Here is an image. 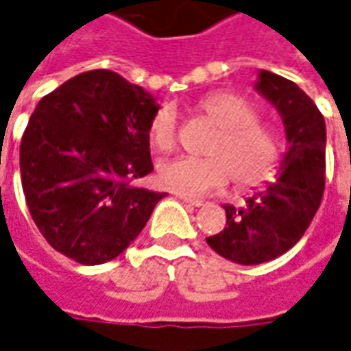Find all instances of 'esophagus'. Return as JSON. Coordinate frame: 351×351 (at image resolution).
I'll return each instance as SVG.
<instances>
[{"label":"esophagus","mask_w":351,"mask_h":351,"mask_svg":"<svg viewBox=\"0 0 351 351\" xmlns=\"http://www.w3.org/2000/svg\"><path fill=\"white\" fill-rule=\"evenodd\" d=\"M182 204H188V206H192V207H202L204 206V202H199V199H192V197H188V195H182V194H178L176 195Z\"/></svg>","instance_id":"34e87169"}]
</instances>
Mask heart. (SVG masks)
Listing matches in <instances>:
<instances>
[{
    "instance_id": "b5f03b06",
    "label": "heart",
    "mask_w": 351,
    "mask_h": 351,
    "mask_svg": "<svg viewBox=\"0 0 351 351\" xmlns=\"http://www.w3.org/2000/svg\"><path fill=\"white\" fill-rule=\"evenodd\" d=\"M199 111L221 128L207 149L206 159L176 157L157 167V184L176 194L195 197L221 190L232 176L236 186L254 188L276 175L282 159L280 138L261 125L252 101L230 92L213 94L199 101ZM157 152H171L176 144V115L171 107L157 109L147 126Z\"/></svg>"
}]
</instances>
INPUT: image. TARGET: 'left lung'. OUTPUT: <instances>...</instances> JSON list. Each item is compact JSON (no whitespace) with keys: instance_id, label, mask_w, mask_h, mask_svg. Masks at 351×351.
<instances>
[{"instance_id":"obj_1","label":"left lung","mask_w":351,"mask_h":351,"mask_svg":"<svg viewBox=\"0 0 351 351\" xmlns=\"http://www.w3.org/2000/svg\"><path fill=\"white\" fill-rule=\"evenodd\" d=\"M256 90L282 119L288 149L275 182L245 199L223 206L225 228L207 238L219 256L240 265H259L286 254L304 236L325 190V119L313 99L285 76L259 71Z\"/></svg>"}]
</instances>
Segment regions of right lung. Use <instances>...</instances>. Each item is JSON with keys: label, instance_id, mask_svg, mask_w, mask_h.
I'll return each mask as SVG.
<instances>
[{"label": "right lung", "instance_id": "obj_1", "mask_svg": "<svg viewBox=\"0 0 351 351\" xmlns=\"http://www.w3.org/2000/svg\"><path fill=\"white\" fill-rule=\"evenodd\" d=\"M156 97L113 71H88L44 95L21 142V182L47 244L82 265L121 256L165 194L130 186L154 171Z\"/></svg>", "mask_w": 351, "mask_h": 351}]
</instances>
